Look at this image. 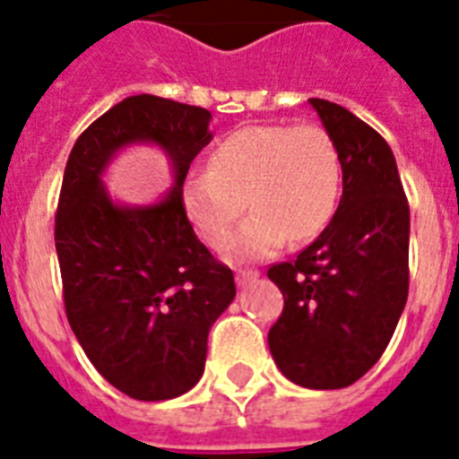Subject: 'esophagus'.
<instances>
[{
  "mask_svg": "<svg viewBox=\"0 0 459 459\" xmlns=\"http://www.w3.org/2000/svg\"><path fill=\"white\" fill-rule=\"evenodd\" d=\"M255 278H259V271H256V268H240L236 273L238 285H247V282L255 281Z\"/></svg>",
  "mask_w": 459,
  "mask_h": 459,
  "instance_id": "esophagus-1",
  "label": "esophagus"
}]
</instances>
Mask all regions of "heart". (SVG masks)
Here are the masks:
<instances>
[{
	"label": "heart",
	"mask_w": 459,
	"mask_h": 459,
	"mask_svg": "<svg viewBox=\"0 0 459 459\" xmlns=\"http://www.w3.org/2000/svg\"><path fill=\"white\" fill-rule=\"evenodd\" d=\"M342 165L330 134L318 125H249L223 136L210 169L184 181V212L210 247L223 249L247 207L233 252L262 259L282 242L311 240L337 207Z\"/></svg>",
	"instance_id": "obj_1"
}]
</instances>
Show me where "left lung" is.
<instances>
[{"label":"left lung","instance_id":"obj_1","mask_svg":"<svg viewBox=\"0 0 459 459\" xmlns=\"http://www.w3.org/2000/svg\"><path fill=\"white\" fill-rule=\"evenodd\" d=\"M308 103L334 141L344 191L327 229L268 268L285 297L268 349L294 385L344 389L377 363L403 314L411 207L389 143L346 108Z\"/></svg>","mask_w":459,"mask_h":459}]
</instances>
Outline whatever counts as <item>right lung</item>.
Listing matches in <instances>:
<instances>
[{
    "mask_svg": "<svg viewBox=\"0 0 459 459\" xmlns=\"http://www.w3.org/2000/svg\"><path fill=\"white\" fill-rule=\"evenodd\" d=\"M212 113L160 96H129L82 132L56 212V252L74 337L103 377L136 401H167L203 377L207 334L236 297L229 266L197 240L184 181L212 141ZM168 152L175 186L158 204H113L100 181L126 144Z\"/></svg>",
    "mask_w": 459,
    "mask_h": 459,
    "instance_id": "add662e5",
    "label": "right lung"
}]
</instances>
